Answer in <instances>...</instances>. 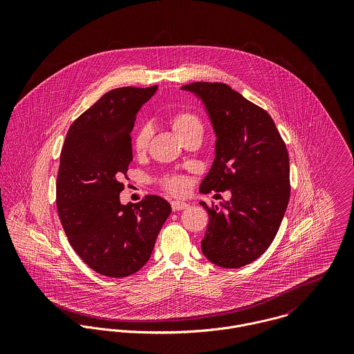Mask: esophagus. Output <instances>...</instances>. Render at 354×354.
I'll list each match as a JSON object with an SVG mask.
<instances>
[{
  "label": "esophagus",
  "mask_w": 354,
  "mask_h": 354,
  "mask_svg": "<svg viewBox=\"0 0 354 354\" xmlns=\"http://www.w3.org/2000/svg\"><path fill=\"white\" fill-rule=\"evenodd\" d=\"M171 208H173V211H181V209L188 208V203L174 201V202H171Z\"/></svg>",
  "instance_id": "esophagus-1"
}]
</instances>
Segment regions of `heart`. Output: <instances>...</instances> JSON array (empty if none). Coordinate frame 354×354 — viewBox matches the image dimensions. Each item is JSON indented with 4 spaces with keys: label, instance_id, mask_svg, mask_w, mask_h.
Segmentation results:
<instances>
[{
    "label": "heart",
    "instance_id": "heart-1",
    "mask_svg": "<svg viewBox=\"0 0 354 354\" xmlns=\"http://www.w3.org/2000/svg\"><path fill=\"white\" fill-rule=\"evenodd\" d=\"M169 122L173 131L177 133L178 138L184 136L185 133L194 129H203L202 121L199 115L189 110H180L170 115ZM151 131L149 125H140L132 136V149L136 153H143L149 147ZM162 184L166 191L173 194H181L187 188V181L181 176H169L162 180Z\"/></svg>",
    "mask_w": 354,
    "mask_h": 354
}]
</instances>
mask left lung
I'll list each match as a JSON object with an SVG mask.
<instances>
[{
	"mask_svg": "<svg viewBox=\"0 0 354 354\" xmlns=\"http://www.w3.org/2000/svg\"><path fill=\"white\" fill-rule=\"evenodd\" d=\"M183 90L205 104L216 135L215 158L201 192L230 191L232 199L207 209L204 256L240 268L267 251L290 196L289 155L271 115L225 83L196 82Z\"/></svg>",
	"mask_w": 354,
	"mask_h": 354,
	"instance_id": "1",
	"label": "left lung"
}]
</instances>
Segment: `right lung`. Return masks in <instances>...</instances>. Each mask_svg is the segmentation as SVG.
<instances>
[{"mask_svg":"<svg viewBox=\"0 0 354 354\" xmlns=\"http://www.w3.org/2000/svg\"><path fill=\"white\" fill-rule=\"evenodd\" d=\"M158 86L121 87L106 93L71 125L55 181L57 211L69 244L95 272L124 278L150 259L171 212L149 195L121 204L120 192L132 160L131 132L143 103Z\"/></svg>","mask_w":354,"mask_h":354,"instance_id":"obj_1","label":"right lung"}]
</instances>
